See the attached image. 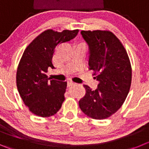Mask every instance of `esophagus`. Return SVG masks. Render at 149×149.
<instances>
[{
    "instance_id": "1",
    "label": "esophagus",
    "mask_w": 149,
    "mask_h": 149,
    "mask_svg": "<svg viewBox=\"0 0 149 149\" xmlns=\"http://www.w3.org/2000/svg\"><path fill=\"white\" fill-rule=\"evenodd\" d=\"M74 84H76V83L73 82V81H68V85L69 86V87H70V86H73L74 85Z\"/></svg>"
}]
</instances>
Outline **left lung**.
Masks as SVG:
<instances>
[{"label":"left lung","mask_w":149,"mask_h":149,"mask_svg":"<svg viewBox=\"0 0 149 149\" xmlns=\"http://www.w3.org/2000/svg\"><path fill=\"white\" fill-rule=\"evenodd\" d=\"M89 46V66L98 81V88L84 85L85 95L79 100L83 112L91 118L106 119L118 110L132 82V67L126 49L109 31H81Z\"/></svg>","instance_id":"1"}]
</instances>
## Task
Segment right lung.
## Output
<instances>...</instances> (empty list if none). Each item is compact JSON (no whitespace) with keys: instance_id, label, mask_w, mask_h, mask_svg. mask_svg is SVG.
Wrapping results in <instances>:
<instances>
[{"instance_id":"obj_1","label":"right lung","mask_w":149,"mask_h":149,"mask_svg":"<svg viewBox=\"0 0 149 149\" xmlns=\"http://www.w3.org/2000/svg\"><path fill=\"white\" fill-rule=\"evenodd\" d=\"M79 30L57 32L51 29L43 31L28 45L17 70V87L29 110L37 116L50 117L60 109L65 101L67 82L48 78L54 50L59 44L70 41Z\"/></svg>"}]
</instances>
